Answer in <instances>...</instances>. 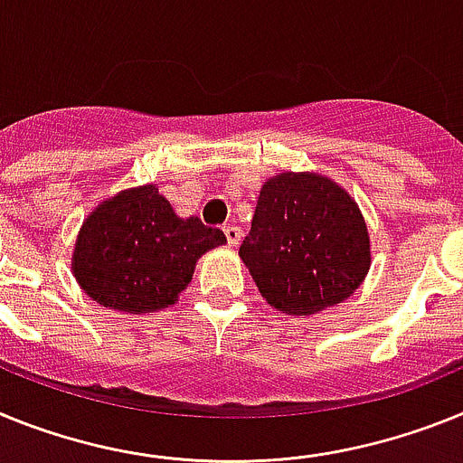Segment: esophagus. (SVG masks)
Returning a JSON list of instances; mask_svg holds the SVG:
<instances>
[{
	"mask_svg": "<svg viewBox=\"0 0 463 463\" xmlns=\"http://www.w3.org/2000/svg\"><path fill=\"white\" fill-rule=\"evenodd\" d=\"M223 232H226L228 244H231V247H237V244H240V240H242V231H240V226H237V223H226V226H223Z\"/></svg>",
	"mask_w": 463,
	"mask_h": 463,
	"instance_id": "obj_1",
	"label": "esophagus"
}]
</instances>
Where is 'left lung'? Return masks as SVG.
I'll return each instance as SVG.
<instances>
[{
	"label": "left lung",
	"mask_w": 463,
	"mask_h": 463,
	"mask_svg": "<svg viewBox=\"0 0 463 463\" xmlns=\"http://www.w3.org/2000/svg\"><path fill=\"white\" fill-rule=\"evenodd\" d=\"M240 259L270 307L309 317L361 287L371 235L340 184L319 172H279L260 188Z\"/></svg>",
	"instance_id": "obj_1"
}]
</instances>
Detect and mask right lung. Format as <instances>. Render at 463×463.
<instances>
[{
    "instance_id": "add662e5",
    "label": "right lung",
    "mask_w": 463,
    "mask_h": 463,
    "mask_svg": "<svg viewBox=\"0 0 463 463\" xmlns=\"http://www.w3.org/2000/svg\"><path fill=\"white\" fill-rule=\"evenodd\" d=\"M226 244L219 228L182 219L156 184L104 198L76 235L71 272L88 298L144 315L172 307L191 284L195 263Z\"/></svg>"
}]
</instances>
